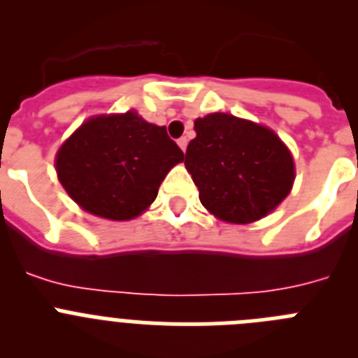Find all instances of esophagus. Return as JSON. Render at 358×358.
I'll return each instance as SVG.
<instances>
[{
	"mask_svg": "<svg viewBox=\"0 0 358 358\" xmlns=\"http://www.w3.org/2000/svg\"><path fill=\"white\" fill-rule=\"evenodd\" d=\"M177 145H179V147H181V150L185 152L186 147H188V140H186V138H181V140H177Z\"/></svg>",
	"mask_w": 358,
	"mask_h": 358,
	"instance_id": "obj_1",
	"label": "esophagus"
}]
</instances>
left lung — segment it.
Returning a JSON list of instances; mask_svg holds the SVG:
<instances>
[{"instance_id": "1", "label": "left lung", "mask_w": 358, "mask_h": 358, "mask_svg": "<svg viewBox=\"0 0 358 358\" xmlns=\"http://www.w3.org/2000/svg\"><path fill=\"white\" fill-rule=\"evenodd\" d=\"M185 166L210 213L231 224L260 220L292 189L294 159L271 129L226 113L195 120Z\"/></svg>"}]
</instances>
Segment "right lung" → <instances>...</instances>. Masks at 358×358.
I'll list each match as a JSON object with an SVG mask.
<instances>
[{
	"label": "right lung",
	"mask_w": 358,
	"mask_h": 358,
	"mask_svg": "<svg viewBox=\"0 0 358 358\" xmlns=\"http://www.w3.org/2000/svg\"><path fill=\"white\" fill-rule=\"evenodd\" d=\"M185 154L166 129L136 110L85 120L55 157L59 181L82 210L131 220L156 201L159 185Z\"/></svg>",
	"instance_id": "obj_1"
}]
</instances>
